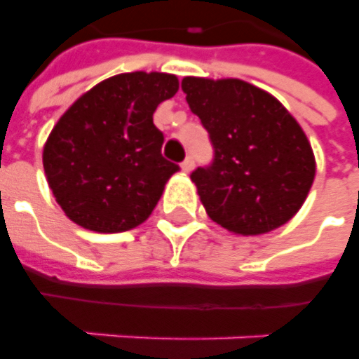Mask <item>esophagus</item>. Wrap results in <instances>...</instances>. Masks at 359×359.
Returning <instances> with one entry per match:
<instances>
[{
  "mask_svg": "<svg viewBox=\"0 0 359 359\" xmlns=\"http://www.w3.org/2000/svg\"><path fill=\"white\" fill-rule=\"evenodd\" d=\"M193 170V158L191 156H187V158L182 162V172H185V174H189Z\"/></svg>",
  "mask_w": 359,
  "mask_h": 359,
  "instance_id": "1",
  "label": "esophagus"
}]
</instances>
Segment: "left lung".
<instances>
[{
	"label": "left lung",
	"mask_w": 359,
	"mask_h": 359,
	"mask_svg": "<svg viewBox=\"0 0 359 359\" xmlns=\"http://www.w3.org/2000/svg\"><path fill=\"white\" fill-rule=\"evenodd\" d=\"M182 88L215 151L208 166L191 172L207 215L241 236L286 224L315 177L313 151L296 119L240 79L185 77Z\"/></svg>",
	"instance_id": "obj_1"
}]
</instances>
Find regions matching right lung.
Listing matches in <instances>:
<instances>
[{
  "label": "right lung",
  "mask_w": 359,
  "mask_h": 359,
  "mask_svg": "<svg viewBox=\"0 0 359 359\" xmlns=\"http://www.w3.org/2000/svg\"><path fill=\"white\" fill-rule=\"evenodd\" d=\"M180 88L168 73H121L98 83L63 114L44 147V172L75 224L100 233L131 230L151 216L180 166L162 156L152 123Z\"/></svg>",
  "instance_id": "obj_1"
}]
</instances>
